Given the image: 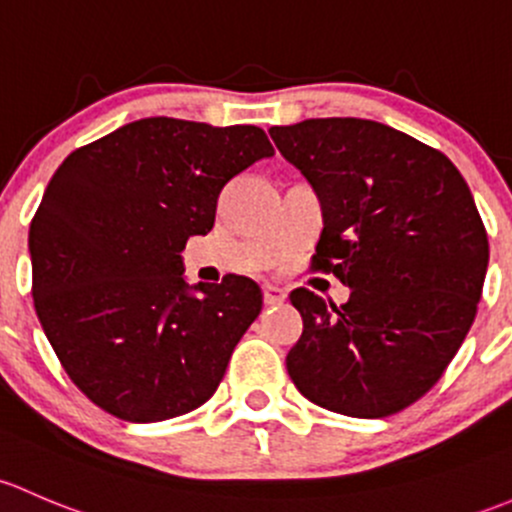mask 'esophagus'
<instances>
[{
  "mask_svg": "<svg viewBox=\"0 0 512 512\" xmlns=\"http://www.w3.org/2000/svg\"><path fill=\"white\" fill-rule=\"evenodd\" d=\"M286 300V291L281 286H273V283H266L263 286V303L266 305H281Z\"/></svg>",
  "mask_w": 512,
  "mask_h": 512,
  "instance_id": "1",
  "label": "esophagus"
}]
</instances>
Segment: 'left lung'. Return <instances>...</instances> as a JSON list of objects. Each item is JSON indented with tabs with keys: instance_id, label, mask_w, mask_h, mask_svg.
<instances>
[{
	"instance_id": "1",
	"label": "left lung",
	"mask_w": 512,
	"mask_h": 512,
	"mask_svg": "<svg viewBox=\"0 0 512 512\" xmlns=\"http://www.w3.org/2000/svg\"><path fill=\"white\" fill-rule=\"evenodd\" d=\"M323 207L315 268L347 288L335 305L298 288L303 335L286 357L305 399L382 419L424 397L476 318L488 236L446 155L362 118H310L268 130Z\"/></svg>"
}]
</instances>
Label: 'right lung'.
<instances>
[{"label": "right lung", "instance_id": "obj_1", "mask_svg": "<svg viewBox=\"0 0 512 512\" xmlns=\"http://www.w3.org/2000/svg\"><path fill=\"white\" fill-rule=\"evenodd\" d=\"M273 157L256 125L157 115L61 162L29 229L34 308L63 370L118 419L165 421L217 392L261 313L251 278H184L189 236L209 234L226 182Z\"/></svg>", "mask_w": 512, "mask_h": 512}]
</instances>
